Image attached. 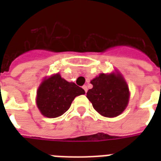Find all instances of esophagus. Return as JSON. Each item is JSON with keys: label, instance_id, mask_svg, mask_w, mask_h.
I'll return each instance as SVG.
<instances>
[{"label": "esophagus", "instance_id": "obj_1", "mask_svg": "<svg viewBox=\"0 0 161 161\" xmlns=\"http://www.w3.org/2000/svg\"><path fill=\"white\" fill-rule=\"evenodd\" d=\"M83 88L84 89V91H85V93H87V92H88V87H87V86L83 85Z\"/></svg>", "mask_w": 161, "mask_h": 161}]
</instances>
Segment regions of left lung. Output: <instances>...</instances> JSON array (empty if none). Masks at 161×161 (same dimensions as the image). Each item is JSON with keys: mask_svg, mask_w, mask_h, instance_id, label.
Masks as SVG:
<instances>
[{"mask_svg": "<svg viewBox=\"0 0 161 161\" xmlns=\"http://www.w3.org/2000/svg\"><path fill=\"white\" fill-rule=\"evenodd\" d=\"M91 83L93 88L88 91L87 98L98 114L114 118L124 112L129 103L130 91L122 75L101 73Z\"/></svg>", "mask_w": 161, "mask_h": 161, "instance_id": "8db88e82", "label": "left lung"}]
</instances>
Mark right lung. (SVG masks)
Returning <instances> with one entry per match:
<instances>
[{
  "label": "right lung",
  "instance_id": "obj_1",
  "mask_svg": "<svg viewBox=\"0 0 161 161\" xmlns=\"http://www.w3.org/2000/svg\"><path fill=\"white\" fill-rule=\"evenodd\" d=\"M85 91L69 83L59 73L45 78L36 92V105L45 117L57 118L70 108L73 99Z\"/></svg>",
  "mask_w": 161,
  "mask_h": 161
}]
</instances>
